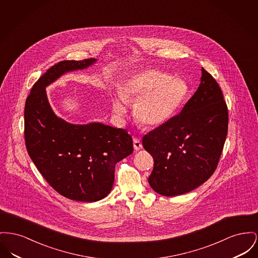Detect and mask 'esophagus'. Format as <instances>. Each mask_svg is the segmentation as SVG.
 I'll return each mask as SVG.
<instances>
[{"label": "esophagus", "instance_id": "esophagus-1", "mask_svg": "<svg viewBox=\"0 0 258 258\" xmlns=\"http://www.w3.org/2000/svg\"><path fill=\"white\" fill-rule=\"evenodd\" d=\"M134 148H135V150H140L141 148H142V143H141V141H140V139H138V138H135L134 139Z\"/></svg>", "mask_w": 258, "mask_h": 258}]
</instances>
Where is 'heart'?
Returning a JSON list of instances; mask_svg holds the SVG:
<instances>
[{
  "mask_svg": "<svg viewBox=\"0 0 258 258\" xmlns=\"http://www.w3.org/2000/svg\"><path fill=\"white\" fill-rule=\"evenodd\" d=\"M187 93L185 82L159 69H147L131 77L121 85V93L112 99L114 112L123 116L125 102H137L135 116L147 127H158L169 121Z\"/></svg>",
  "mask_w": 258,
  "mask_h": 258,
  "instance_id": "heart-1",
  "label": "heart"
}]
</instances>
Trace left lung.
I'll return each mask as SVG.
<instances>
[{
    "label": "left lung",
    "mask_w": 258,
    "mask_h": 258,
    "mask_svg": "<svg viewBox=\"0 0 258 258\" xmlns=\"http://www.w3.org/2000/svg\"><path fill=\"white\" fill-rule=\"evenodd\" d=\"M228 109L214 78L202 68L201 84L181 112L142 138L154 159L152 189L167 197L188 193L216 169L226 140Z\"/></svg>",
    "instance_id": "obj_1"
}]
</instances>
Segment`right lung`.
<instances>
[{
	"instance_id": "add662e5",
	"label": "right lung",
	"mask_w": 258,
	"mask_h": 258,
	"mask_svg": "<svg viewBox=\"0 0 258 258\" xmlns=\"http://www.w3.org/2000/svg\"><path fill=\"white\" fill-rule=\"evenodd\" d=\"M96 61L63 60L51 66L33 86L24 109V137L33 163L63 197L96 202L110 193L115 166L134 151L125 130L101 122L74 124L57 117L46 88L65 73L86 69Z\"/></svg>"
}]
</instances>
